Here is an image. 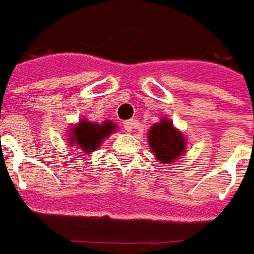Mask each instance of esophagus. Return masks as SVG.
Returning a JSON list of instances; mask_svg holds the SVG:
<instances>
[{
	"label": "esophagus",
	"instance_id": "1",
	"mask_svg": "<svg viewBox=\"0 0 254 254\" xmlns=\"http://www.w3.org/2000/svg\"><path fill=\"white\" fill-rule=\"evenodd\" d=\"M123 126H124V130L130 133V131H133V128L137 126V121L134 120V119H131V120L124 121V123H123Z\"/></svg>",
	"mask_w": 254,
	"mask_h": 254
}]
</instances>
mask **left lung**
<instances>
[{
  "label": "left lung",
  "mask_w": 254,
  "mask_h": 254,
  "mask_svg": "<svg viewBox=\"0 0 254 254\" xmlns=\"http://www.w3.org/2000/svg\"><path fill=\"white\" fill-rule=\"evenodd\" d=\"M148 144L156 159L163 164H170L186 150V138L169 119H161L148 131Z\"/></svg>",
  "instance_id": "8db88e82"
}]
</instances>
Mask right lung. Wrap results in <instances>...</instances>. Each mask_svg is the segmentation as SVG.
I'll return each instance as SVG.
<instances>
[{"label":"right lung","mask_w":254,"mask_h":254,"mask_svg":"<svg viewBox=\"0 0 254 254\" xmlns=\"http://www.w3.org/2000/svg\"><path fill=\"white\" fill-rule=\"evenodd\" d=\"M116 130H117V126L113 121H104L101 124H97V123H91L84 119L71 128L68 141H70V146L75 144L80 150L90 154L101 146V143Z\"/></svg>","instance_id":"add662e5"}]
</instances>
